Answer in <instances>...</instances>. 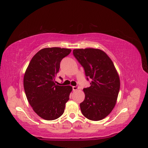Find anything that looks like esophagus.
Returning a JSON list of instances; mask_svg holds the SVG:
<instances>
[{
  "mask_svg": "<svg viewBox=\"0 0 148 148\" xmlns=\"http://www.w3.org/2000/svg\"><path fill=\"white\" fill-rule=\"evenodd\" d=\"M78 89H79V87L77 86H73V91H77V90H78Z\"/></svg>",
  "mask_w": 148,
  "mask_h": 148,
  "instance_id": "obj_1",
  "label": "esophagus"
}]
</instances>
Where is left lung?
Segmentation results:
<instances>
[{"label": "left lung", "instance_id": "1", "mask_svg": "<svg viewBox=\"0 0 148 148\" xmlns=\"http://www.w3.org/2000/svg\"><path fill=\"white\" fill-rule=\"evenodd\" d=\"M73 53L84 68L91 86L84 88L85 98L80 109L85 117L93 121L106 117L115 106L120 90V78L113 62L101 49H74Z\"/></svg>", "mask_w": 148, "mask_h": 148}]
</instances>
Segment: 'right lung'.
<instances>
[{
	"label": "right lung",
	"instance_id": "obj_1",
	"mask_svg": "<svg viewBox=\"0 0 148 148\" xmlns=\"http://www.w3.org/2000/svg\"><path fill=\"white\" fill-rule=\"evenodd\" d=\"M71 51L60 47L44 48L33 56L26 70L23 86L26 97L33 110L44 120L60 117L69 100L72 87L59 86L55 79L61 60Z\"/></svg>",
	"mask_w": 148,
	"mask_h": 148
}]
</instances>
